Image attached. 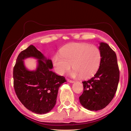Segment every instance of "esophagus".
<instances>
[{
  "label": "esophagus",
  "instance_id": "obj_1",
  "mask_svg": "<svg viewBox=\"0 0 131 131\" xmlns=\"http://www.w3.org/2000/svg\"><path fill=\"white\" fill-rule=\"evenodd\" d=\"M68 81L69 82H70V83H74V82H75V81H74V80H70V79H68Z\"/></svg>",
  "mask_w": 131,
  "mask_h": 131
}]
</instances>
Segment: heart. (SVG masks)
Returning a JSON list of instances; mask_svg holds the SVG:
<instances>
[{
    "label": "heart",
    "mask_w": 131,
    "mask_h": 131,
    "mask_svg": "<svg viewBox=\"0 0 131 131\" xmlns=\"http://www.w3.org/2000/svg\"><path fill=\"white\" fill-rule=\"evenodd\" d=\"M57 72L64 74L70 69L74 70L71 75L74 78H89L97 73L101 62V53L97 47L83 43H73L63 47L60 54L52 59Z\"/></svg>",
    "instance_id": "1"
}]
</instances>
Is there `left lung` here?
Wrapping results in <instances>:
<instances>
[{
    "label": "left lung",
    "mask_w": 131,
    "mask_h": 131,
    "mask_svg": "<svg viewBox=\"0 0 131 131\" xmlns=\"http://www.w3.org/2000/svg\"><path fill=\"white\" fill-rule=\"evenodd\" d=\"M101 62L93 78L82 82L84 91L79 97L81 104L89 110L104 108L112 101L119 81L120 71L115 52L104 42H100Z\"/></svg>",
    "instance_id": "obj_1"
}]
</instances>
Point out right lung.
Instances as JSON below:
<instances>
[{"label":"right lung","mask_w":131,"mask_h":131,"mask_svg":"<svg viewBox=\"0 0 131 131\" xmlns=\"http://www.w3.org/2000/svg\"><path fill=\"white\" fill-rule=\"evenodd\" d=\"M28 57L38 59L36 70H28L23 60ZM51 59H47L34 46L31 45L18 54L13 70L15 93L22 104L31 112L46 114L56 104L58 89L66 82L63 76L51 71Z\"/></svg>","instance_id":"obj_1"}]
</instances>
